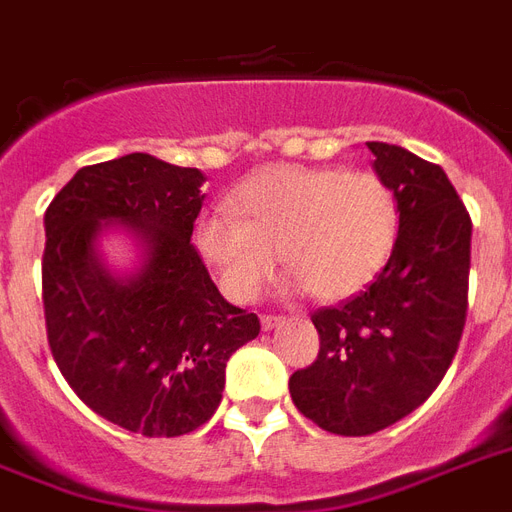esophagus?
<instances>
[{
  "mask_svg": "<svg viewBox=\"0 0 512 512\" xmlns=\"http://www.w3.org/2000/svg\"><path fill=\"white\" fill-rule=\"evenodd\" d=\"M283 323V315H261V328H264V331H272V328L283 326Z\"/></svg>",
  "mask_w": 512,
  "mask_h": 512,
  "instance_id": "obj_1",
  "label": "esophagus"
}]
</instances>
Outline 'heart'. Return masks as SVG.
I'll return each mask as SVG.
<instances>
[{
    "instance_id": "obj_1",
    "label": "heart",
    "mask_w": 512,
    "mask_h": 512,
    "mask_svg": "<svg viewBox=\"0 0 512 512\" xmlns=\"http://www.w3.org/2000/svg\"><path fill=\"white\" fill-rule=\"evenodd\" d=\"M398 229V197L371 170L269 165L197 221L194 245L229 299H256L283 253L310 296L342 301L387 267Z\"/></svg>"
}]
</instances>
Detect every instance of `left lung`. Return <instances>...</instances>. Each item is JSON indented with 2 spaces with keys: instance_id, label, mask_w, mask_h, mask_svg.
<instances>
[{
  "instance_id": "1",
  "label": "left lung",
  "mask_w": 512,
  "mask_h": 512,
  "mask_svg": "<svg viewBox=\"0 0 512 512\" xmlns=\"http://www.w3.org/2000/svg\"><path fill=\"white\" fill-rule=\"evenodd\" d=\"M398 197L387 267L358 296L312 312L318 360L291 376L301 414L334 435H371L422 406L449 371L467 318L473 221L441 165L368 141Z\"/></svg>"
}]
</instances>
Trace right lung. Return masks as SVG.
Segmentation results:
<instances>
[{"instance_id": "right-lung-1", "label": "right lung", "mask_w": 512, "mask_h": 512, "mask_svg": "<svg viewBox=\"0 0 512 512\" xmlns=\"http://www.w3.org/2000/svg\"><path fill=\"white\" fill-rule=\"evenodd\" d=\"M202 176L136 152L87 165L45 211L42 304L63 379L95 414L146 438L205 425L224 392L227 360L261 331L232 307L194 251ZM106 223L134 229L145 259L114 278L94 240Z\"/></svg>"}]
</instances>
